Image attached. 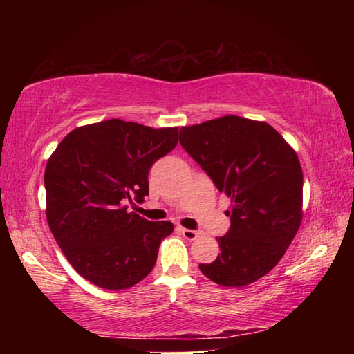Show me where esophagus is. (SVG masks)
I'll use <instances>...</instances> for the list:
<instances>
[{
	"label": "esophagus",
	"instance_id": "34e87169",
	"mask_svg": "<svg viewBox=\"0 0 354 354\" xmlns=\"http://www.w3.org/2000/svg\"><path fill=\"white\" fill-rule=\"evenodd\" d=\"M181 232H183V236H184L185 239H187V241H195V239L198 237V234H200L198 231L187 230V227H181Z\"/></svg>",
	"mask_w": 354,
	"mask_h": 354
}]
</instances>
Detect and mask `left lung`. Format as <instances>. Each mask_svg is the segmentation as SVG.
Masks as SVG:
<instances>
[{
  "mask_svg": "<svg viewBox=\"0 0 354 354\" xmlns=\"http://www.w3.org/2000/svg\"><path fill=\"white\" fill-rule=\"evenodd\" d=\"M179 143L231 198L221 253L201 273L223 287L254 283L281 261L303 218L298 156L266 122L225 115L183 127Z\"/></svg>",
  "mask_w": 354,
  "mask_h": 354,
  "instance_id": "1",
  "label": "left lung"
}]
</instances>
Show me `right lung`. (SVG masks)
Returning a JSON list of instances; mask_svg holds the SVG:
<instances>
[{
  "mask_svg": "<svg viewBox=\"0 0 354 354\" xmlns=\"http://www.w3.org/2000/svg\"><path fill=\"white\" fill-rule=\"evenodd\" d=\"M178 143V128L112 118L71 131L45 169L46 220L71 267L107 290L153 270L171 221H148L127 203L148 195V173Z\"/></svg>",
  "mask_w": 354,
  "mask_h": 354,
  "instance_id": "right-lung-1",
  "label": "right lung"
}]
</instances>
